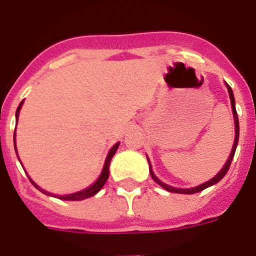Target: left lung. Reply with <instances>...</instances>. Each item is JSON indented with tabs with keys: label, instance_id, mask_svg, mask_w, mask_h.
<instances>
[{
	"label": "left lung",
	"instance_id": "1",
	"mask_svg": "<svg viewBox=\"0 0 256 256\" xmlns=\"http://www.w3.org/2000/svg\"><path fill=\"white\" fill-rule=\"evenodd\" d=\"M228 90H229V96H230V100H232V114H234V122H236V140H234V146H232V154H230L229 159H228V162H226V164L224 166V168H222L221 171L218 172L217 175L214 176V178H212V180H209V182H204V184H201V186H196V188H190V189H180V188H174V186H167V184H164V182H162L159 178H156V176L154 175L152 170H151V164H150V174H151V178H154V182H158L159 186H162V188H164L166 190H168V192H175V193H186V194H192V193H197V192H201V190H204L205 188H208V186H213V184H216V182H218L220 180H221L224 176L226 175V172L229 171L230 168V164H232V158H234V154H236V144H238V138H240V122H238V114H236V100H234V94H232V88H230L229 85H228ZM148 159V158H147ZM150 163V160H148Z\"/></svg>",
	"mask_w": 256,
	"mask_h": 256
}]
</instances>
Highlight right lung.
<instances>
[{
    "mask_svg": "<svg viewBox=\"0 0 256 256\" xmlns=\"http://www.w3.org/2000/svg\"><path fill=\"white\" fill-rule=\"evenodd\" d=\"M22 104H24V101L20 104V106H18V109H16V117L18 118V114H20V108H22ZM14 140H16V134H14ZM118 146H120V143H117V144H114L113 148L110 150V152L108 154V158L106 160H105V166H104V170L102 172H101V176L98 178V180L93 184L92 186H89V188L84 189V190H81V192H78V193H72V194H67V196H59L60 200H68V201H78V200H84V198H88V197L90 196H94L96 193L98 192L100 189L102 188L104 184L106 182L108 178H109V164H110V160H112V158L114 156V154H116V151H117ZM31 184L35 186V188H38L39 190H42L40 188H39L36 184H35L32 180L30 178ZM43 193H46L47 194V192H44V190H42ZM50 194V193H48Z\"/></svg>",
    "mask_w": 256,
    "mask_h": 256,
    "instance_id": "obj_1",
    "label": "right lung"
}]
</instances>
